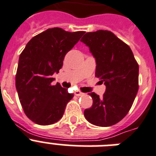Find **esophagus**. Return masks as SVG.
<instances>
[{"instance_id":"34e87169","label":"esophagus","mask_w":156,"mask_h":156,"mask_svg":"<svg viewBox=\"0 0 156 156\" xmlns=\"http://www.w3.org/2000/svg\"><path fill=\"white\" fill-rule=\"evenodd\" d=\"M83 95H84V93L81 92L79 90H77L75 92V95H77V96H83Z\"/></svg>"}]
</instances>
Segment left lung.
<instances>
[{
    "mask_svg": "<svg viewBox=\"0 0 156 156\" xmlns=\"http://www.w3.org/2000/svg\"><path fill=\"white\" fill-rule=\"evenodd\" d=\"M81 41L95 58V77L106 86L102 97L89 93L92 106L85 118L97 126H113L126 116L138 90V65L126 43L109 30L86 33Z\"/></svg>",
    "mask_w": 156,
    "mask_h": 156,
    "instance_id": "obj_1",
    "label": "left lung"
}]
</instances>
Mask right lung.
I'll list each match as a JSON object with an SVG mask.
<instances>
[{
	"instance_id": "obj_1",
	"label": "right lung",
	"mask_w": 156,
	"mask_h": 156,
	"mask_svg": "<svg viewBox=\"0 0 156 156\" xmlns=\"http://www.w3.org/2000/svg\"><path fill=\"white\" fill-rule=\"evenodd\" d=\"M84 33L50 28L34 36L20 54L16 89L23 111L33 122L48 126L63 116L66 104L73 95L60 83L52 85V75L59 73L66 53Z\"/></svg>"
}]
</instances>
